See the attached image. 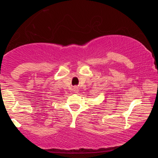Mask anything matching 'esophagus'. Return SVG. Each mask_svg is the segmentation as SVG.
<instances>
[{
	"label": "esophagus",
	"mask_w": 158,
	"mask_h": 158,
	"mask_svg": "<svg viewBox=\"0 0 158 158\" xmlns=\"http://www.w3.org/2000/svg\"><path fill=\"white\" fill-rule=\"evenodd\" d=\"M73 89H74V92H75V93L78 92V88H77V87H75L74 88H73Z\"/></svg>",
	"instance_id": "34e87169"
}]
</instances>
